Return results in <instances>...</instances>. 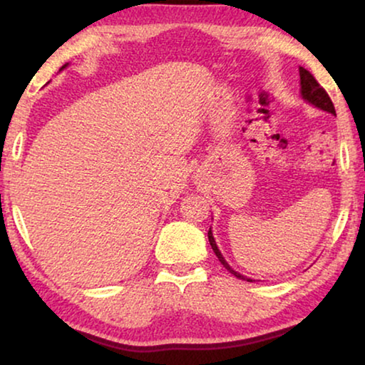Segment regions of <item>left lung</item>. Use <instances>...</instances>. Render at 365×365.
<instances>
[{
    "label": "left lung",
    "mask_w": 365,
    "mask_h": 365,
    "mask_svg": "<svg viewBox=\"0 0 365 365\" xmlns=\"http://www.w3.org/2000/svg\"><path fill=\"white\" fill-rule=\"evenodd\" d=\"M299 76H301V94H302L304 101H307L309 104H312V106H316V108H319V109H322V111L331 113V114H334V116H336V109H334V104H332V101H331V98H329V94L326 93V89H324V88L321 86V84L317 83V79L314 78L312 74L309 73L307 69H304V68H299ZM207 237H209V242H211L212 251L216 252V256H217L219 261H221L222 266L226 267L229 272L234 274V276H236V277L242 279V281L252 282V279L244 277L242 274H239V272L234 271V269L226 262V259L222 257L221 251H219V249H217L216 241H214V236H212L211 229H209Z\"/></svg>",
    "instance_id": "8db88e82"
}]
</instances>
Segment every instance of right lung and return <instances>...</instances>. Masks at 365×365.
<instances>
[{
  "mask_svg": "<svg viewBox=\"0 0 365 365\" xmlns=\"http://www.w3.org/2000/svg\"><path fill=\"white\" fill-rule=\"evenodd\" d=\"M66 66H68V64H64V66H63V68H61V69H64V68H66Z\"/></svg>",
  "mask_w": 365,
  "mask_h": 365,
  "instance_id": "obj_1",
  "label": "right lung"
}]
</instances>
